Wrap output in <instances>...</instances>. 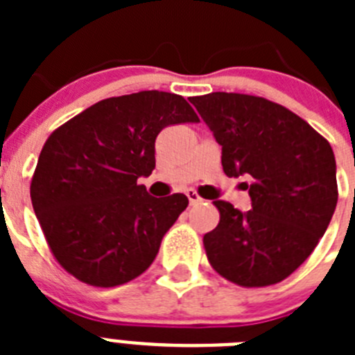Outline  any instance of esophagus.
Here are the masks:
<instances>
[{
	"instance_id": "obj_1",
	"label": "esophagus",
	"mask_w": 355,
	"mask_h": 355,
	"mask_svg": "<svg viewBox=\"0 0 355 355\" xmlns=\"http://www.w3.org/2000/svg\"><path fill=\"white\" fill-rule=\"evenodd\" d=\"M187 197H188V202H190V206L199 205L200 200H202L199 196H197V192H193V190H187Z\"/></svg>"
}]
</instances>
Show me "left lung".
Instances as JSON below:
<instances>
[{
	"label": "left lung",
	"mask_w": 355,
	"mask_h": 355,
	"mask_svg": "<svg viewBox=\"0 0 355 355\" xmlns=\"http://www.w3.org/2000/svg\"><path fill=\"white\" fill-rule=\"evenodd\" d=\"M216 144L225 175H247L249 211L215 200L220 222L205 234L208 259L240 286H268L309 258L338 202L332 147L284 106L247 94L190 97Z\"/></svg>",
	"instance_id": "8db88e82"
}]
</instances>
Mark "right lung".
<instances>
[{"label":"right lung","mask_w":355,"mask_h":355,"mask_svg":"<svg viewBox=\"0 0 355 355\" xmlns=\"http://www.w3.org/2000/svg\"><path fill=\"white\" fill-rule=\"evenodd\" d=\"M183 122H199L184 97L142 90L96 103L46 140L31 205L69 274L110 288L139 277L155 261L188 199H156L137 181L155 168L159 131Z\"/></svg>","instance_id":"1"}]
</instances>
